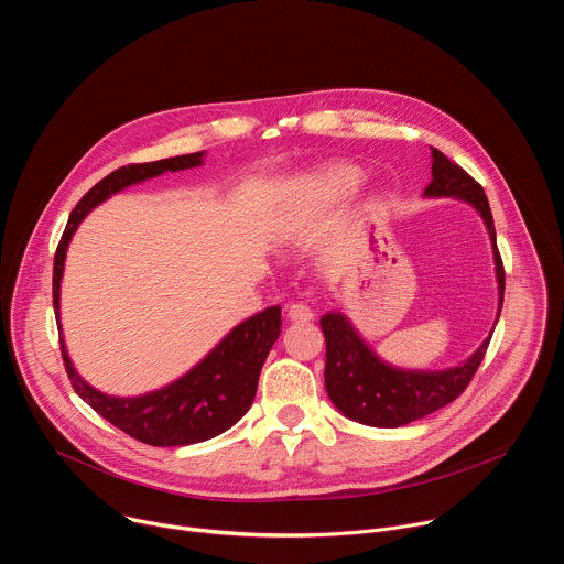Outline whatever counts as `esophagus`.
I'll list each match as a JSON object with an SVG mask.
<instances>
[{
    "label": "esophagus",
    "mask_w": 564,
    "mask_h": 564,
    "mask_svg": "<svg viewBox=\"0 0 564 564\" xmlns=\"http://www.w3.org/2000/svg\"><path fill=\"white\" fill-rule=\"evenodd\" d=\"M288 321H292V324H307V321L314 316L312 307L303 301H296L292 305H288V312H285Z\"/></svg>",
    "instance_id": "obj_1"
}]
</instances>
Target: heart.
Returning a JSON list of instances; mask_svg holds the SVG:
<instances>
[{
    "instance_id": "obj_1",
    "label": "heart",
    "mask_w": 564,
    "mask_h": 564,
    "mask_svg": "<svg viewBox=\"0 0 564 564\" xmlns=\"http://www.w3.org/2000/svg\"><path fill=\"white\" fill-rule=\"evenodd\" d=\"M361 183V172L352 165H330L316 172L314 176L292 183L285 189V198L281 205V220H294L303 214V200L305 196H321L328 200L344 198L352 194Z\"/></svg>"
}]
</instances>
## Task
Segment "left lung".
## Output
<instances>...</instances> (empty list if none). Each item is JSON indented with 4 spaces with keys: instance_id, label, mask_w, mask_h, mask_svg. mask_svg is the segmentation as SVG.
Segmentation results:
<instances>
[{
    "instance_id": "8db88e82",
    "label": "left lung",
    "mask_w": 564,
    "mask_h": 564,
    "mask_svg": "<svg viewBox=\"0 0 564 564\" xmlns=\"http://www.w3.org/2000/svg\"><path fill=\"white\" fill-rule=\"evenodd\" d=\"M431 155L433 181L424 189V196H451L464 200L477 209L487 225L496 261L500 318L505 301V268L496 243V225L487 194L459 165L451 163L440 149L431 147ZM321 330H324L326 337V390L333 404L348 420L377 429H397L411 424L455 401L473 379L491 341L489 335L464 364L446 370H404L377 357V352L361 339L344 312L335 310L321 316Z\"/></svg>"
}]
</instances>
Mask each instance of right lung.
I'll return each mask as SVG.
<instances>
[{
  "label": "right lung",
  "mask_w": 564,
  "mask_h": 564,
  "mask_svg": "<svg viewBox=\"0 0 564 564\" xmlns=\"http://www.w3.org/2000/svg\"><path fill=\"white\" fill-rule=\"evenodd\" d=\"M205 151L155 160V163L127 165L111 172L98 185H94L83 200L75 205L68 216L66 229L55 252L53 263V307L59 324V285L64 274V261L70 238L83 223V218L111 198L113 194L155 178L165 172H183L203 165ZM62 335V324L57 326ZM281 335V307L272 305L263 312L246 318L243 324L231 328L192 370H187L176 381L138 394V397H113L100 392L77 375L64 337H59V348L64 357L66 375L87 404L107 422H111L122 433L149 446H187L212 440L227 429H231L243 417L257 394L259 375Z\"/></svg>",
  "instance_id": "right-lung-1"
}]
</instances>
